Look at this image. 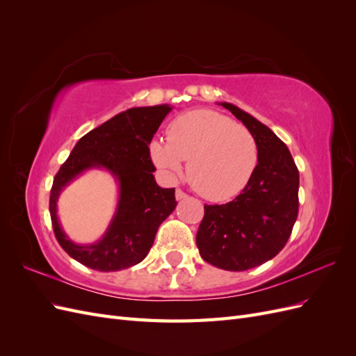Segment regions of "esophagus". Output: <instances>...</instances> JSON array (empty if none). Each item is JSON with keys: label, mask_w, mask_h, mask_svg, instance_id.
I'll return each mask as SVG.
<instances>
[{"label": "esophagus", "mask_w": 356, "mask_h": 356, "mask_svg": "<svg viewBox=\"0 0 356 356\" xmlns=\"http://www.w3.org/2000/svg\"><path fill=\"white\" fill-rule=\"evenodd\" d=\"M175 197H177V200H182V199H186V197H187V195H186L184 191L178 188V190L175 191Z\"/></svg>", "instance_id": "esophagus-1"}]
</instances>
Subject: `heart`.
Masks as SVG:
<instances>
[{"label":"heart","mask_w":356,"mask_h":356,"mask_svg":"<svg viewBox=\"0 0 356 356\" xmlns=\"http://www.w3.org/2000/svg\"><path fill=\"white\" fill-rule=\"evenodd\" d=\"M156 166L166 175L187 163V179L199 195L212 202L229 200L248 186L258 163L255 138L230 117L212 110L178 115L168 129V141L149 147Z\"/></svg>","instance_id":"b5f03b06"}]
</instances>
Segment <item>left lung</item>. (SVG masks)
I'll return each mask as SVG.
<instances>
[{
	"label": "left lung",
	"mask_w": 356,
	"mask_h": 356,
	"mask_svg": "<svg viewBox=\"0 0 356 356\" xmlns=\"http://www.w3.org/2000/svg\"><path fill=\"white\" fill-rule=\"evenodd\" d=\"M255 138L258 163L248 186L225 204H204L196 234L200 257L230 272L260 266L282 251L298 215V169L270 129L222 102Z\"/></svg>",
	"instance_id": "obj_1"
}]
</instances>
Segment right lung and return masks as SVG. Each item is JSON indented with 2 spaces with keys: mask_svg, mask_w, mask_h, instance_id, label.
I'll return each instance as SVG.
<instances>
[{
  "mask_svg": "<svg viewBox=\"0 0 356 356\" xmlns=\"http://www.w3.org/2000/svg\"><path fill=\"white\" fill-rule=\"evenodd\" d=\"M170 110L169 105L138 106L114 115L80 138L53 179L49 202L53 232L63 251L83 266L117 272L141 263L153 246L159 225L175 209V188L157 186L148 148ZM92 167L110 170L121 195L103 239L92 245H77L63 233L56 203L63 187Z\"/></svg>",
  "mask_w": 356,
  "mask_h": 356,
  "instance_id": "1",
  "label": "right lung"
}]
</instances>
